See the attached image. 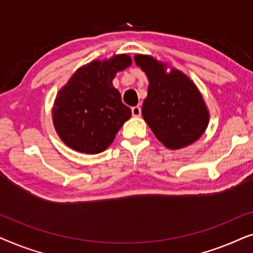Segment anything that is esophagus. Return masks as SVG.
<instances>
[{
	"label": "esophagus",
	"instance_id": "1",
	"mask_svg": "<svg viewBox=\"0 0 253 253\" xmlns=\"http://www.w3.org/2000/svg\"><path fill=\"white\" fill-rule=\"evenodd\" d=\"M131 113H132V116L134 117H139L141 115V109L139 106H136V107H132V109H131Z\"/></svg>",
	"mask_w": 253,
	"mask_h": 253
}]
</instances>
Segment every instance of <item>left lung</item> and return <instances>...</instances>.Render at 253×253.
<instances>
[{
    "label": "left lung",
    "mask_w": 253,
    "mask_h": 253,
    "mask_svg": "<svg viewBox=\"0 0 253 253\" xmlns=\"http://www.w3.org/2000/svg\"><path fill=\"white\" fill-rule=\"evenodd\" d=\"M134 62L148 79L141 114L154 136L169 150H179L205 132L210 112L202 93L185 74L151 55L137 54Z\"/></svg>",
    "instance_id": "left-lung-1"
}]
</instances>
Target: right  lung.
Segmentation results:
<instances>
[{"mask_svg":"<svg viewBox=\"0 0 253 253\" xmlns=\"http://www.w3.org/2000/svg\"><path fill=\"white\" fill-rule=\"evenodd\" d=\"M127 54L83 65L58 91L51 115L55 130L71 150L85 154L101 153L113 143L131 109L121 100L113 79L130 67Z\"/></svg>","mask_w":253,"mask_h":253,"instance_id":"add662e5","label":"right lung"}]
</instances>
